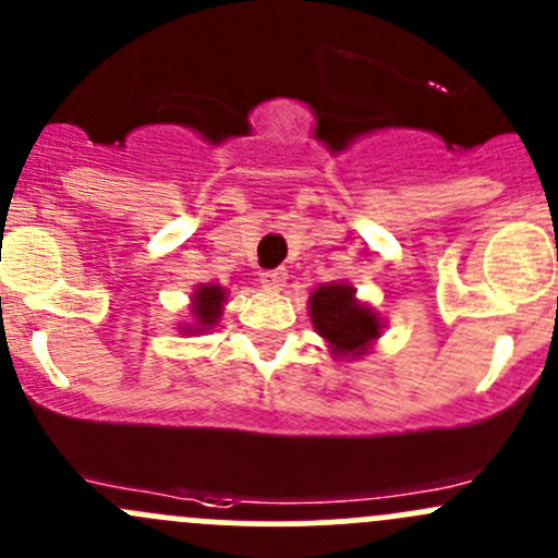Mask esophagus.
<instances>
[{"label": "esophagus", "instance_id": "1", "mask_svg": "<svg viewBox=\"0 0 558 558\" xmlns=\"http://www.w3.org/2000/svg\"><path fill=\"white\" fill-rule=\"evenodd\" d=\"M262 286L267 291H280L286 286V269H264Z\"/></svg>", "mask_w": 558, "mask_h": 558}]
</instances>
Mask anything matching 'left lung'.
Returning <instances> with one entry per match:
<instances>
[{
  "label": "left lung",
  "mask_w": 558,
  "mask_h": 558,
  "mask_svg": "<svg viewBox=\"0 0 558 558\" xmlns=\"http://www.w3.org/2000/svg\"><path fill=\"white\" fill-rule=\"evenodd\" d=\"M307 305L315 331L329 342L335 356H364L384 329L378 313L362 305L356 289L348 283L318 286Z\"/></svg>",
  "instance_id": "obj_1"
}]
</instances>
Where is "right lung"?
Wrapping results in <instances>:
<instances>
[{
    "mask_svg": "<svg viewBox=\"0 0 558 558\" xmlns=\"http://www.w3.org/2000/svg\"><path fill=\"white\" fill-rule=\"evenodd\" d=\"M223 302H227V291L221 286L202 283L196 286L194 296H191V313H194V324L180 326L183 331H207L218 324L223 313Z\"/></svg>",
    "mask_w": 558,
    "mask_h": 558,
    "instance_id": "right-lung-1",
    "label": "right lung"
}]
</instances>
